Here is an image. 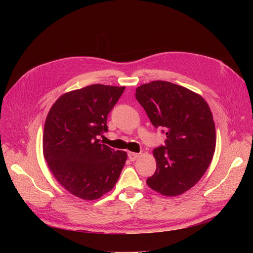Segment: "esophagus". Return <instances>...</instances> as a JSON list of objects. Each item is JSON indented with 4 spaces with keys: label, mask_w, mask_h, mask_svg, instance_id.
Instances as JSON below:
<instances>
[{
    "label": "esophagus",
    "mask_w": 253,
    "mask_h": 253,
    "mask_svg": "<svg viewBox=\"0 0 253 253\" xmlns=\"http://www.w3.org/2000/svg\"><path fill=\"white\" fill-rule=\"evenodd\" d=\"M138 157H139V154H137V153L128 152V159L132 160V162H134V160H136Z\"/></svg>",
    "instance_id": "obj_1"
}]
</instances>
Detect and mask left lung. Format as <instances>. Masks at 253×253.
<instances>
[{
	"label": "left lung",
	"instance_id": "obj_1",
	"mask_svg": "<svg viewBox=\"0 0 253 253\" xmlns=\"http://www.w3.org/2000/svg\"><path fill=\"white\" fill-rule=\"evenodd\" d=\"M135 97L152 125L167 136L166 145L153 150L157 168L148 186L164 196L185 193L203 177L215 151L208 103L195 91L160 80L138 86Z\"/></svg>",
	"mask_w": 253,
	"mask_h": 253
}]
</instances>
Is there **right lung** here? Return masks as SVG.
I'll return each instance as SVG.
<instances>
[{
    "instance_id": "right-lung-1",
    "label": "right lung",
    "mask_w": 253,
    "mask_h": 253,
    "mask_svg": "<svg viewBox=\"0 0 253 253\" xmlns=\"http://www.w3.org/2000/svg\"><path fill=\"white\" fill-rule=\"evenodd\" d=\"M126 86L91 85L60 96L44 125L43 154L53 177L71 194L95 201L114 188L127 154L101 144L106 118Z\"/></svg>"
}]
</instances>
